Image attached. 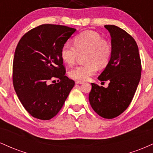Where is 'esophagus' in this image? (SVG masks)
I'll return each instance as SVG.
<instances>
[{
    "instance_id": "1",
    "label": "esophagus",
    "mask_w": 153,
    "mask_h": 153,
    "mask_svg": "<svg viewBox=\"0 0 153 153\" xmlns=\"http://www.w3.org/2000/svg\"><path fill=\"white\" fill-rule=\"evenodd\" d=\"M84 82L82 81H80V80H77V81H75V84H83Z\"/></svg>"
}]
</instances>
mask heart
I'll return each instance as SVG.
<instances>
[{
  "instance_id": "b5f03b06",
  "label": "heart",
  "mask_w": 153,
  "mask_h": 153,
  "mask_svg": "<svg viewBox=\"0 0 153 153\" xmlns=\"http://www.w3.org/2000/svg\"><path fill=\"white\" fill-rule=\"evenodd\" d=\"M73 42L75 46L66 42L61 49L63 62L72 66L76 62L79 54L85 53L84 61L86 63L70 71L71 78L86 80L95 75L98 68H104L109 62L111 47L99 33L94 31H82L75 36Z\"/></svg>"
}]
</instances>
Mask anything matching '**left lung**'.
Listing matches in <instances>:
<instances>
[{"instance_id":"8db88e82","label":"left lung","mask_w":153,"mask_h":153,"mask_svg":"<svg viewBox=\"0 0 153 153\" xmlns=\"http://www.w3.org/2000/svg\"><path fill=\"white\" fill-rule=\"evenodd\" d=\"M111 38V56L98 77L108 80L104 88L91 83L89 102L95 111L105 119H113L130 104L141 78V60L137 45L127 32L114 25H105Z\"/></svg>"}]
</instances>
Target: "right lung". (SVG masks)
<instances>
[{
    "instance_id": "right-lung-1",
    "label": "right lung",
    "mask_w": 153,
    "mask_h": 153,
    "mask_svg": "<svg viewBox=\"0 0 153 153\" xmlns=\"http://www.w3.org/2000/svg\"><path fill=\"white\" fill-rule=\"evenodd\" d=\"M75 31L65 26L42 24L19 42L13 63V87L23 106L34 118H53L75 85L65 75L61 49ZM54 77L59 81L50 84Z\"/></svg>"
}]
</instances>
